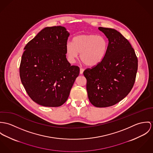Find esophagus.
I'll use <instances>...</instances> for the list:
<instances>
[{"mask_svg": "<svg viewBox=\"0 0 153 153\" xmlns=\"http://www.w3.org/2000/svg\"><path fill=\"white\" fill-rule=\"evenodd\" d=\"M83 71H84V69L82 68H80V73L82 74H83Z\"/></svg>", "mask_w": 153, "mask_h": 153, "instance_id": "1", "label": "esophagus"}]
</instances>
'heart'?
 Instances as JSON below:
<instances>
[{
    "instance_id": "obj_1",
    "label": "heart",
    "mask_w": 153,
    "mask_h": 153,
    "mask_svg": "<svg viewBox=\"0 0 153 153\" xmlns=\"http://www.w3.org/2000/svg\"><path fill=\"white\" fill-rule=\"evenodd\" d=\"M107 47V40L102 36L80 34L73 37L72 43L66 45V51L70 62H74L79 53L81 61L86 66L92 67L101 63Z\"/></svg>"
}]
</instances>
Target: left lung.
Instances as JSON below:
<instances>
[{"mask_svg":"<svg viewBox=\"0 0 153 153\" xmlns=\"http://www.w3.org/2000/svg\"><path fill=\"white\" fill-rule=\"evenodd\" d=\"M108 40L105 56L99 65L83 74L90 102L107 107L120 102L131 90L136 80L138 59L131 44L115 29L99 27Z\"/></svg>","mask_w":153,"mask_h":153,"instance_id":"obj_1","label":"left lung"}]
</instances>
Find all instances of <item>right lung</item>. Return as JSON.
Instances as JSON below:
<instances>
[{
    "mask_svg": "<svg viewBox=\"0 0 153 153\" xmlns=\"http://www.w3.org/2000/svg\"><path fill=\"white\" fill-rule=\"evenodd\" d=\"M69 35L65 27H47L24 48L20 77L29 96L39 105L63 104L79 75V68L71 66L66 59Z\"/></svg>",
    "mask_w": 153,
    "mask_h": 153,
    "instance_id": "1",
    "label": "right lung"
}]
</instances>
